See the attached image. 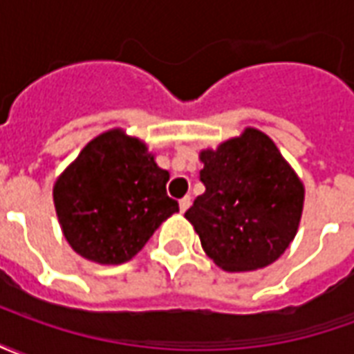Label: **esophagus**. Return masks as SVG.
<instances>
[{"instance_id": "esophagus-1", "label": "esophagus", "mask_w": 354, "mask_h": 354, "mask_svg": "<svg viewBox=\"0 0 354 354\" xmlns=\"http://www.w3.org/2000/svg\"><path fill=\"white\" fill-rule=\"evenodd\" d=\"M189 207H192V199H189V197L180 199V210H182V212H185V210H187Z\"/></svg>"}]
</instances>
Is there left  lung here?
<instances>
[{"label":"left lung","instance_id":"obj_1","mask_svg":"<svg viewBox=\"0 0 354 354\" xmlns=\"http://www.w3.org/2000/svg\"><path fill=\"white\" fill-rule=\"evenodd\" d=\"M199 159L207 189L185 218L208 258L231 273L279 260L296 237L305 187L273 140L248 127Z\"/></svg>","mask_w":354,"mask_h":354}]
</instances>
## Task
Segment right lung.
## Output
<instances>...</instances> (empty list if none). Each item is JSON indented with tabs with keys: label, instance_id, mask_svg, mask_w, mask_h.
I'll return each instance as SVG.
<instances>
[{
	"label": "right lung",
	"instance_id": "1",
	"mask_svg": "<svg viewBox=\"0 0 354 354\" xmlns=\"http://www.w3.org/2000/svg\"><path fill=\"white\" fill-rule=\"evenodd\" d=\"M169 170L146 142L111 129L88 142L57 178L53 201L66 241L85 260L119 266L178 212L167 195Z\"/></svg>",
	"mask_w": 354,
	"mask_h": 354
}]
</instances>
